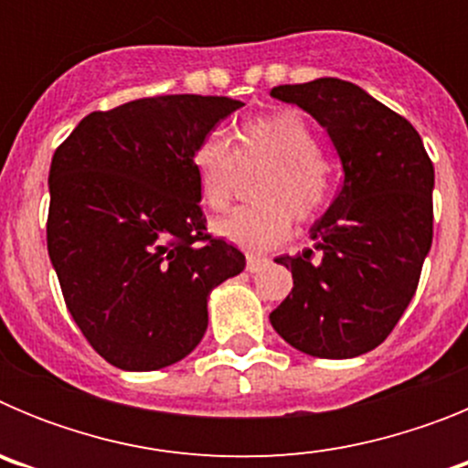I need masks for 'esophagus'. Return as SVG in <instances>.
Returning <instances> with one entry per match:
<instances>
[{"mask_svg": "<svg viewBox=\"0 0 468 468\" xmlns=\"http://www.w3.org/2000/svg\"><path fill=\"white\" fill-rule=\"evenodd\" d=\"M267 264H270V260L260 258V255H248V258H246V270L250 271V274L260 271L262 267H267Z\"/></svg>", "mask_w": 468, "mask_h": 468, "instance_id": "34e87169", "label": "esophagus"}]
</instances>
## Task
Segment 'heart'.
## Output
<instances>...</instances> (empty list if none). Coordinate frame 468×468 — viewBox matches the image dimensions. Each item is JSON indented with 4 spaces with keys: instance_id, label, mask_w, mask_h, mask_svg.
<instances>
[{
    "instance_id": "obj_1",
    "label": "heart",
    "mask_w": 468,
    "mask_h": 468,
    "mask_svg": "<svg viewBox=\"0 0 468 468\" xmlns=\"http://www.w3.org/2000/svg\"><path fill=\"white\" fill-rule=\"evenodd\" d=\"M267 166L255 183L260 204L241 206L215 220V234L234 246L262 253L279 246L292 229V218L314 222L333 198V176L321 159L314 128L297 110H276L239 126L237 144L210 133L197 143L192 168L208 208L229 204L241 168Z\"/></svg>"
}]
</instances>
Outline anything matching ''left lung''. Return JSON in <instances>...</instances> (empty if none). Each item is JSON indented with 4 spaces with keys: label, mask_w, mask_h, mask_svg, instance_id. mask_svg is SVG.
Instances as JSON below:
<instances>
[{
    "label": "left lung",
    "mask_w": 468,
    "mask_h": 468,
    "mask_svg": "<svg viewBox=\"0 0 468 468\" xmlns=\"http://www.w3.org/2000/svg\"><path fill=\"white\" fill-rule=\"evenodd\" d=\"M271 95L328 131L345 183L309 231L318 260L312 248L276 258L292 291L270 321L309 356H361L387 340L420 283L433 239V164L415 126L351 81L324 77Z\"/></svg>",
    "instance_id": "obj_1"
}]
</instances>
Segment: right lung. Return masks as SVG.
Wrapping results in <instances>:
<instances>
[{
  "mask_svg": "<svg viewBox=\"0 0 468 468\" xmlns=\"http://www.w3.org/2000/svg\"><path fill=\"white\" fill-rule=\"evenodd\" d=\"M243 102L156 95L90 112L48 171L47 243L65 304L122 370H159L201 342L215 285L241 274L239 248L206 231L192 152Z\"/></svg>",
  "mask_w": 468,
  "mask_h": 468,
  "instance_id": "right-lung-1",
  "label": "right lung"
}]
</instances>
